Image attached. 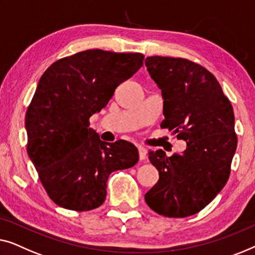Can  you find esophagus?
<instances>
[{"label": "esophagus", "mask_w": 255, "mask_h": 255, "mask_svg": "<svg viewBox=\"0 0 255 255\" xmlns=\"http://www.w3.org/2000/svg\"><path fill=\"white\" fill-rule=\"evenodd\" d=\"M137 150H138V158H139V160L145 159L146 150L143 148V146H137Z\"/></svg>", "instance_id": "1"}]
</instances>
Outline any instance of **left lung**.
<instances>
[{
  "instance_id": "8db88e82",
  "label": "left lung",
  "mask_w": 255,
  "mask_h": 255,
  "mask_svg": "<svg viewBox=\"0 0 255 255\" xmlns=\"http://www.w3.org/2000/svg\"><path fill=\"white\" fill-rule=\"evenodd\" d=\"M150 77L162 90L165 119L160 127L187 142L182 153L149 152L159 173L145 202L165 217L199 213L227 184L237 148L230 100L209 70L181 57L148 56Z\"/></svg>"
}]
</instances>
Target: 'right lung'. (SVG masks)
I'll use <instances>...</instances> for the list:
<instances>
[{
	"instance_id": "1",
	"label": "right lung",
	"mask_w": 255,
	"mask_h": 255,
	"mask_svg": "<svg viewBox=\"0 0 255 255\" xmlns=\"http://www.w3.org/2000/svg\"><path fill=\"white\" fill-rule=\"evenodd\" d=\"M141 53L88 49L55 61L42 74L27 107V153L53 202L75 211L102 206L113 171L137 163L127 141H100L90 117L142 67Z\"/></svg>"
}]
</instances>
